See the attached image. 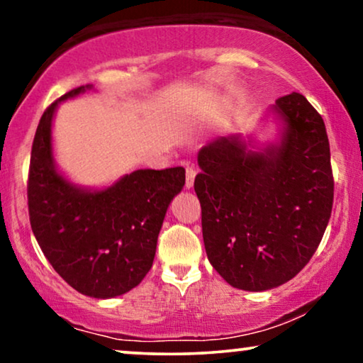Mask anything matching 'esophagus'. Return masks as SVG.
<instances>
[{
    "label": "esophagus",
    "instance_id": "esophagus-1",
    "mask_svg": "<svg viewBox=\"0 0 363 363\" xmlns=\"http://www.w3.org/2000/svg\"><path fill=\"white\" fill-rule=\"evenodd\" d=\"M195 177H196V170L195 168L188 167L186 168V180H185V186L190 190V188H193V183H195Z\"/></svg>",
    "mask_w": 363,
    "mask_h": 363
}]
</instances>
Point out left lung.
Here are the masks:
<instances>
[{
  "instance_id": "1",
  "label": "left lung",
  "mask_w": 363,
  "mask_h": 363,
  "mask_svg": "<svg viewBox=\"0 0 363 363\" xmlns=\"http://www.w3.org/2000/svg\"><path fill=\"white\" fill-rule=\"evenodd\" d=\"M267 113L279 123L276 142L218 137L198 152L195 178L208 259L228 284L255 292L284 284L309 262L334 201L319 112L292 92Z\"/></svg>"
}]
</instances>
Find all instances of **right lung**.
<instances>
[{
	"mask_svg": "<svg viewBox=\"0 0 363 363\" xmlns=\"http://www.w3.org/2000/svg\"><path fill=\"white\" fill-rule=\"evenodd\" d=\"M92 89H74L43 113L31 150L28 206L38 245L57 274L84 296L112 299L150 271L168 205L185 185V168L135 170L106 188L67 180L54 160L52 121L59 104Z\"/></svg>",
	"mask_w": 363,
	"mask_h": 363,
	"instance_id": "add662e5",
	"label": "right lung"
}]
</instances>
